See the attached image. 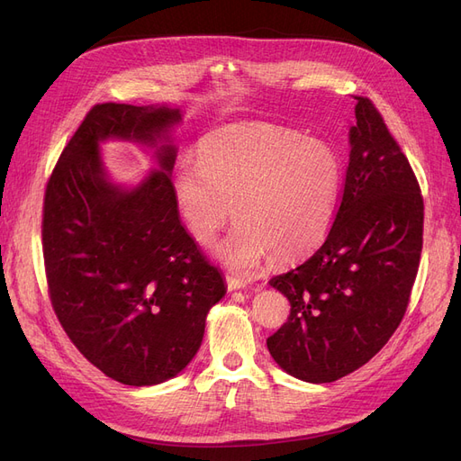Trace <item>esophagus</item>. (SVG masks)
Listing matches in <instances>:
<instances>
[{
	"label": "esophagus",
	"mask_w": 461,
	"mask_h": 461,
	"mask_svg": "<svg viewBox=\"0 0 461 461\" xmlns=\"http://www.w3.org/2000/svg\"><path fill=\"white\" fill-rule=\"evenodd\" d=\"M244 286H246V283L240 281V278L227 276V288H229V290H240V288H244Z\"/></svg>",
	"instance_id": "esophagus-1"
}]
</instances>
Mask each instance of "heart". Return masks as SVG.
I'll return each instance as SVG.
<instances>
[{"instance_id":"b5f03b06","label":"heart","mask_w":461,"mask_h":461,"mask_svg":"<svg viewBox=\"0 0 461 461\" xmlns=\"http://www.w3.org/2000/svg\"><path fill=\"white\" fill-rule=\"evenodd\" d=\"M342 165L329 144L273 124H230L207 134L198 161L185 159L173 176L180 215L196 242L213 244L230 269L252 273L271 254L278 261L310 256L332 227Z\"/></svg>"}]
</instances>
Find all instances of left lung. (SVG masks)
<instances>
[{
  "mask_svg": "<svg viewBox=\"0 0 461 461\" xmlns=\"http://www.w3.org/2000/svg\"><path fill=\"white\" fill-rule=\"evenodd\" d=\"M339 212L317 252L269 285L288 298L267 339L281 369L332 383L366 366L410 303L423 248V196L408 158L369 97L356 95Z\"/></svg>",
  "mask_w": 461,
  "mask_h": 461,
  "instance_id": "1",
  "label": "left lung"
}]
</instances>
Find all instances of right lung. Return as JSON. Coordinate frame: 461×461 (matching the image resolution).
Here are the masks:
<instances>
[{
    "label": "right lung",
    "mask_w": 461,
    "mask_h": 461,
    "mask_svg": "<svg viewBox=\"0 0 461 461\" xmlns=\"http://www.w3.org/2000/svg\"><path fill=\"white\" fill-rule=\"evenodd\" d=\"M180 111L95 104L65 146L46 186L41 249L48 292L63 330L92 366L131 386L159 384L200 350L205 317L225 281L178 219L163 144L159 171L140 186L109 183L107 138L169 142Z\"/></svg>",
    "instance_id": "add662e5"
}]
</instances>
